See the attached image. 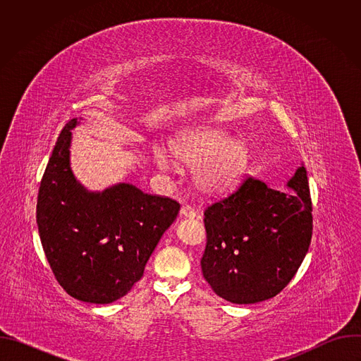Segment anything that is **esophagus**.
Segmentation results:
<instances>
[{
  "label": "esophagus",
  "instance_id": "1",
  "mask_svg": "<svg viewBox=\"0 0 361 361\" xmlns=\"http://www.w3.org/2000/svg\"><path fill=\"white\" fill-rule=\"evenodd\" d=\"M180 216H181V217H185V219H194V217L197 216V213H195V210L191 207V205L185 204V205H183L181 210H180Z\"/></svg>",
  "mask_w": 361,
  "mask_h": 361
}]
</instances>
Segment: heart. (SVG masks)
I'll list each match as a JSON object with an SVG mask.
<instances>
[{
    "label": "heart",
    "instance_id": "1",
    "mask_svg": "<svg viewBox=\"0 0 361 361\" xmlns=\"http://www.w3.org/2000/svg\"><path fill=\"white\" fill-rule=\"evenodd\" d=\"M170 152L183 166L195 167V185L207 195H217L234 187L250 160L248 147L243 140H231L226 131L217 128H201L176 137ZM156 163L164 170L171 167L163 151L156 152Z\"/></svg>",
    "mask_w": 361,
    "mask_h": 361
}]
</instances>
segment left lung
<instances>
[{"mask_svg":"<svg viewBox=\"0 0 361 361\" xmlns=\"http://www.w3.org/2000/svg\"><path fill=\"white\" fill-rule=\"evenodd\" d=\"M287 187L273 190L245 177L204 210L207 244L201 270L221 298L235 304L269 300L301 266L313 234V205L302 166Z\"/></svg>","mask_w":361,"mask_h":361,"instance_id":"obj_1","label":"left lung"}]
</instances>
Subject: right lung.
<instances>
[{
  "instance_id": "right-lung-1",
  "label": "right lung",
  "mask_w": 361,
  "mask_h": 361,
  "mask_svg": "<svg viewBox=\"0 0 361 361\" xmlns=\"http://www.w3.org/2000/svg\"><path fill=\"white\" fill-rule=\"evenodd\" d=\"M75 126L74 118L63 128L44 171L38 233L59 284L77 300L109 304L142 277L180 204L126 183L102 192L87 191L70 170V130Z\"/></svg>"
}]
</instances>
